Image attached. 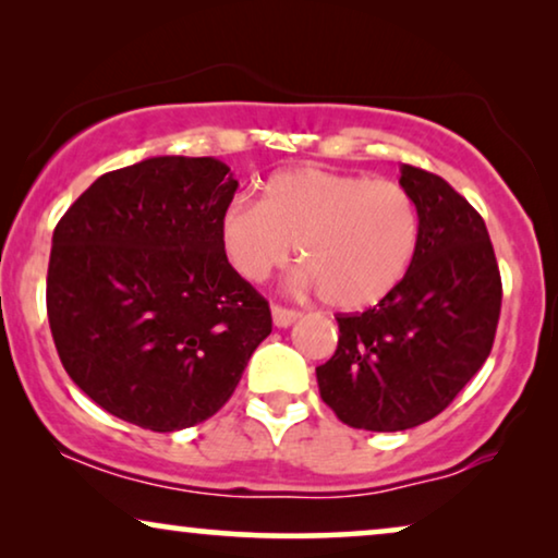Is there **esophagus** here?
Returning <instances> with one entry per match:
<instances>
[{
    "label": "esophagus",
    "mask_w": 558,
    "mask_h": 558,
    "mask_svg": "<svg viewBox=\"0 0 558 558\" xmlns=\"http://www.w3.org/2000/svg\"><path fill=\"white\" fill-rule=\"evenodd\" d=\"M296 317H300V312L296 310L281 307V304H274L271 307V319L277 327H289L292 323H296Z\"/></svg>",
    "instance_id": "esophagus-1"
}]
</instances>
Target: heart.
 I'll use <instances>...</instances> for the list:
<instances>
[{
	"label": "heart",
	"mask_w": 558,
	"mask_h": 558,
	"mask_svg": "<svg viewBox=\"0 0 558 558\" xmlns=\"http://www.w3.org/2000/svg\"><path fill=\"white\" fill-rule=\"evenodd\" d=\"M220 248L246 281H264L294 246L302 284L327 304L361 310L391 292L418 241L416 205L393 180L300 167L274 174L262 203L233 197L218 220Z\"/></svg>",
	"instance_id": "heart-1"
}]
</instances>
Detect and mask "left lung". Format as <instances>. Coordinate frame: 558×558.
Masks as SVG:
<instances>
[{
    "mask_svg": "<svg viewBox=\"0 0 558 558\" xmlns=\"http://www.w3.org/2000/svg\"><path fill=\"white\" fill-rule=\"evenodd\" d=\"M418 216L403 279L376 307L338 315V350L317 368L342 424L403 432L441 414L483 368L498 330L502 284L485 220L457 190L401 167Z\"/></svg>",
    "mask_w": 558,
    "mask_h": 558,
    "instance_id": "8db88e82",
    "label": "left lung"
}]
</instances>
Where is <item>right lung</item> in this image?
<instances>
[{"mask_svg": "<svg viewBox=\"0 0 558 558\" xmlns=\"http://www.w3.org/2000/svg\"><path fill=\"white\" fill-rule=\"evenodd\" d=\"M235 187L220 159L149 157L101 174L58 220L50 332L109 414L151 432L205 422L271 332L269 302L220 248Z\"/></svg>", "mask_w": 558, "mask_h": 558, "instance_id": "1", "label": "right lung"}]
</instances>
